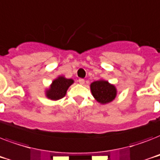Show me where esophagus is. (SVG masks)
Returning <instances> with one entry per match:
<instances>
[{"mask_svg": "<svg viewBox=\"0 0 160 160\" xmlns=\"http://www.w3.org/2000/svg\"><path fill=\"white\" fill-rule=\"evenodd\" d=\"M78 81H79V83H80V85H84V84H85V80H84V79H81V78L79 79Z\"/></svg>", "mask_w": 160, "mask_h": 160, "instance_id": "esophagus-1", "label": "esophagus"}]
</instances>
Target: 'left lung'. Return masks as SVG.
I'll use <instances>...</instances> for the list:
<instances>
[{"label": "left lung", "instance_id": "8db88e82", "mask_svg": "<svg viewBox=\"0 0 160 160\" xmlns=\"http://www.w3.org/2000/svg\"><path fill=\"white\" fill-rule=\"evenodd\" d=\"M90 90L93 96L100 104H107L114 100L117 90L114 85L106 80H97L91 83Z\"/></svg>", "mask_w": 160, "mask_h": 160}]
</instances>
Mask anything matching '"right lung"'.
<instances>
[{
	"label": "right lung",
	"instance_id": "add662e5",
	"mask_svg": "<svg viewBox=\"0 0 160 160\" xmlns=\"http://www.w3.org/2000/svg\"><path fill=\"white\" fill-rule=\"evenodd\" d=\"M74 83L71 79L60 76L54 80L51 85V88L46 90V96L52 100H57L62 99L66 94L68 88Z\"/></svg>",
	"mask_w": 160,
	"mask_h": 160
}]
</instances>
